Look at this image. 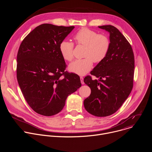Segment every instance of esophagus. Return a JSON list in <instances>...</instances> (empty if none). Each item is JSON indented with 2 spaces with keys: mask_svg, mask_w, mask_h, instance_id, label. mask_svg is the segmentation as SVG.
Instances as JSON below:
<instances>
[{
  "mask_svg": "<svg viewBox=\"0 0 152 152\" xmlns=\"http://www.w3.org/2000/svg\"><path fill=\"white\" fill-rule=\"evenodd\" d=\"M80 82H81V83H82V84H84L85 83H84V82H83V77L81 76V77H80Z\"/></svg>",
  "mask_w": 152,
  "mask_h": 152,
  "instance_id": "34e87169",
  "label": "esophagus"
}]
</instances>
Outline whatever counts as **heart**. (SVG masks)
Listing matches in <instances>:
<instances>
[{
    "instance_id": "1",
    "label": "heart",
    "mask_w": 152,
    "mask_h": 152,
    "mask_svg": "<svg viewBox=\"0 0 152 152\" xmlns=\"http://www.w3.org/2000/svg\"><path fill=\"white\" fill-rule=\"evenodd\" d=\"M73 38L77 45L85 46L83 55L84 58L77 59L71 63L69 70L83 76L91 70L93 62L100 63L106 58L110 49V39L105 34H99L98 32L86 28L79 29ZM73 49L74 44L70 41L64 39L59 43V52L62 58L67 61L73 60Z\"/></svg>"
}]
</instances>
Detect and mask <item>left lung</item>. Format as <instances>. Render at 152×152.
<instances>
[{"label": "left lung", "mask_w": 152, "mask_h": 152, "mask_svg": "<svg viewBox=\"0 0 152 152\" xmlns=\"http://www.w3.org/2000/svg\"><path fill=\"white\" fill-rule=\"evenodd\" d=\"M99 28L110 33L111 46L106 58L90 73L99 79L84 78L91 94L83 104L90 114L106 117L119 109L132 90L135 59L131 45L118 29L112 25Z\"/></svg>", "instance_id": "8db88e82"}]
</instances>
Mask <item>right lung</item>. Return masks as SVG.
Wrapping results in <instances>:
<instances>
[{"instance_id": "1", "label": "right lung", "mask_w": 152, "mask_h": 152, "mask_svg": "<svg viewBox=\"0 0 152 152\" xmlns=\"http://www.w3.org/2000/svg\"><path fill=\"white\" fill-rule=\"evenodd\" d=\"M75 26L42 24L21 42L17 78L25 100L37 113L52 116L63 109L68 96L81 86L80 77L65 72L59 45Z\"/></svg>"}]
</instances>
